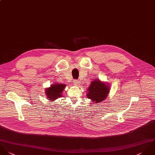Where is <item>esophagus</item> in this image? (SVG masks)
<instances>
[{
  "mask_svg": "<svg viewBox=\"0 0 155 155\" xmlns=\"http://www.w3.org/2000/svg\"><path fill=\"white\" fill-rule=\"evenodd\" d=\"M74 81V84L77 86H79L80 84V81L78 80H75Z\"/></svg>",
  "mask_w": 155,
  "mask_h": 155,
  "instance_id": "obj_1",
  "label": "esophagus"
}]
</instances>
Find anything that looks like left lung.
I'll list each match as a JSON object with an SVG mask.
<instances>
[{"label":"left lung","mask_w":155,"mask_h":155,"mask_svg":"<svg viewBox=\"0 0 155 155\" xmlns=\"http://www.w3.org/2000/svg\"><path fill=\"white\" fill-rule=\"evenodd\" d=\"M87 90V97L95 102L94 103H98L105 99L110 92L109 87L99 80L92 81Z\"/></svg>","instance_id":"left-lung-1"}]
</instances>
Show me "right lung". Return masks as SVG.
I'll return each instance as SVG.
<instances>
[{"instance_id":"1","label":"right lung","mask_w":155,"mask_h":155,"mask_svg":"<svg viewBox=\"0 0 155 155\" xmlns=\"http://www.w3.org/2000/svg\"><path fill=\"white\" fill-rule=\"evenodd\" d=\"M66 85L63 84H55L51 86L50 88L47 89L45 91V94L47 98L50 101H54L56 99L62 96V92Z\"/></svg>"}]
</instances>
